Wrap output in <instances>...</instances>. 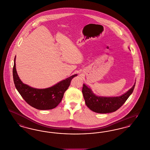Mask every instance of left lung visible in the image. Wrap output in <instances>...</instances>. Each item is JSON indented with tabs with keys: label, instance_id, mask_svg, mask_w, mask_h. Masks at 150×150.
<instances>
[{
	"label": "left lung",
	"instance_id": "1",
	"mask_svg": "<svg viewBox=\"0 0 150 150\" xmlns=\"http://www.w3.org/2000/svg\"><path fill=\"white\" fill-rule=\"evenodd\" d=\"M135 84L126 93L120 96L104 97L96 95L91 89L83 85L82 93L87 106L92 111L101 114L114 112L119 109L134 90Z\"/></svg>",
	"mask_w": 150,
	"mask_h": 150
}]
</instances>
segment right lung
<instances>
[{
  "label": "right lung",
  "mask_w": 150,
  "mask_h": 150,
  "mask_svg": "<svg viewBox=\"0 0 150 150\" xmlns=\"http://www.w3.org/2000/svg\"><path fill=\"white\" fill-rule=\"evenodd\" d=\"M15 62L16 57L13 68V81L16 88L28 104L38 110H50L56 108L61 102L71 80L77 76V74H74L51 87L35 88L21 81L16 71Z\"/></svg>",
  "instance_id": "1"
}]
</instances>
